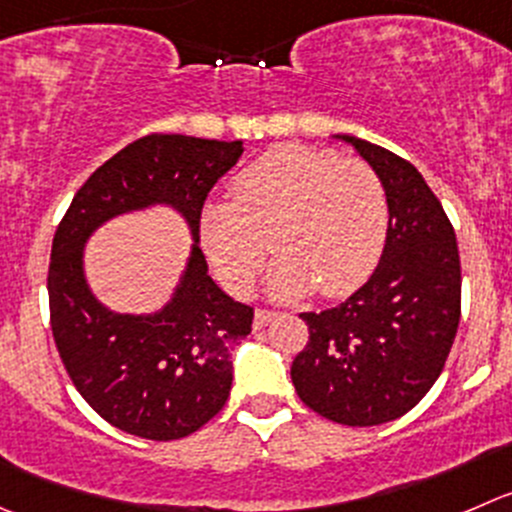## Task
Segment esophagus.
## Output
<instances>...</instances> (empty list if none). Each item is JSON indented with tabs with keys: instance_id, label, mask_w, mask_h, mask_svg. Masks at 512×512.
Listing matches in <instances>:
<instances>
[{
	"instance_id": "1",
	"label": "esophagus",
	"mask_w": 512,
	"mask_h": 512,
	"mask_svg": "<svg viewBox=\"0 0 512 512\" xmlns=\"http://www.w3.org/2000/svg\"><path fill=\"white\" fill-rule=\"evenodd\" d=\"M277 317V312L272 310H257L255 312V330H260V327H265L267 322H272Z\"/></svg>"
}]
</instances>
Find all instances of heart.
<instances>
[{
	"label": "heart",
	"instance_id": "obj_1",
	"mask_svg": "<svg viewBox=\"0 0 512 512\" xmlns=\"http://www.w3.org/2000/svg\"><path fill=\"white\" fill-rule=\"evenodd\" d=\"M388 232V192L357 157L285 145L265 152L232 182V202H207L202 245L222 285L250 295L267 260L275 297L355 290L372 272Z\"/></svg>",
	"mask_w": 512,
	"mask_h": 512
}]
</instances>
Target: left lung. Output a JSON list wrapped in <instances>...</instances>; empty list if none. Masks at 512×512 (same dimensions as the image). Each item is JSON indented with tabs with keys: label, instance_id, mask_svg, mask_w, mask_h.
Returning a JSON list of instances; mask_svg holds the SVG:
<instances>
[{
	"label": "left lung",
	"instance_id": "obj_1",
	"mask_svg": "<svg viewBox=\"0 0 512 512\" xmlns=\"http://www.w3.org/2000/svg\"><path fill=\"white\" fill-rule=\"evenodd\" d=\"M388 192V237L370 280L345 302L302 312L310 340L292 385L310 410L352 428L403 418L443 372L460 322V255L443 205L395 152L342 135Z\"/></svg>",
	"mask_w": 512,
	"mask_h": 512
}]
</instances>
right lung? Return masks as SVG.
I'll list each match as a JSON object with an SVG mask.
<instances>
[{
  "instance_id": "1",
  "label": "right lung",
  "mask_w": 512,
  "mask_h": 512,
  "mask_svg": "<svg viewBox=\"0 0 512 512\" xmlns=\"http://www.w3.org/2000/svg\"><path fill=\"white\" fill-rule=\"evenodd\" d=\"M240 155L242 142L140 137L89 175L54 232L47 272L54 345L89 408L124 433L167 443L210 423L230 398V355L252 332L255 310L212 282L192 245L165 310L114 315L87 290L84 240L109 217L152 202L175 205L197 240L207 195Z\"/></svg>"
}]
</instances>
